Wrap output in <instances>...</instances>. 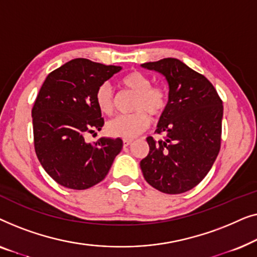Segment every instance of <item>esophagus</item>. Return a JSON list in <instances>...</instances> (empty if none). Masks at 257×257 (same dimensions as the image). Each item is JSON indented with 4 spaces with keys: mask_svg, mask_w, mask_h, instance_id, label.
<instances>
[{
    "mask_svg": "<svg viewBox=\"0 0 257 257\" xmlns=\"http://www.w3.org/2000/svg\"><path fill=\"white\" fill-rule=\"evenodd\" d=\"M131 144H132V140H130V139L122 140V146L124 147H127L128 145H131Z\"/></svg>",
    "mask_w": 257,
    "mask_h": 257,
    "instance_id": "obj_1",
    "label": "esophagus"
}]
</instances>
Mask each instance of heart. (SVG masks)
Returning a JSON list of instances; mask_svg holds the SVG:
<instances>
[{"instance_id":"obj_1","label":"heart","mask_w":257,"mask_h":257,"mask_svg":"<svg viewBox=\"0 0 257 257\" xmlns=\"http://www.w3.org/2000/svg\"><path fill=\"white\" fill-rule=\"evenodd\" d=\"M126 89L137 93L133 105L136 113L118 115L106 124V131L117 138L132 139L145 131L150 125L149 113L159 117L167 105V94L160 86H152L151 79L139 71H132L120 79ZM96 103L104 114H111L114 110V93L108 84H101L96 91Z\"/></svg>"}]
</instances>
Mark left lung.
Returning <instances> with one entry per match:
<instances>
[{"mask_svg":"<svg viewBox=\"0 0 257 257\" xmlns=\"http://www.w3.org/2000/svg\"><path fill=\"white\" fill-rule=\"evenodd\" d=\"M168 84V101L157 125L166 139L147 138L150 152L140 161L145 180L158 191L180 194L206 177L221 145L223 106L205 76L177 58L142 64Z\"/></svg>","mask_w":257,"mask_h":257,"instance_id":"left-lung-1","label":"left lung"}]
</instances>
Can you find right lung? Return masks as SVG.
<instances>
[{
    "instance_id": "obj_1",
    "label": "right lung",
    "mask_w": 257,
    "mask_h": 257,
    "mask_svg": "<svg viewBox=\"0 0 257 257\" xmlns=\"http://www.w3.org/2000/svg\"><path fill=\"white\" fill-rule=\"evenodd\" d=\"M121 66L75 58L49 73L35 100L34 142L45 172L66 188L86 189L106 177L122 149L120 138L101 137L93 145L87 133L104 125L96 91Z\"/></svg>"
}]
</instances>
